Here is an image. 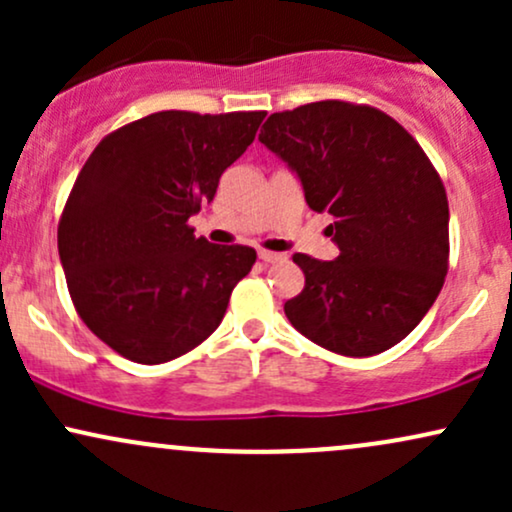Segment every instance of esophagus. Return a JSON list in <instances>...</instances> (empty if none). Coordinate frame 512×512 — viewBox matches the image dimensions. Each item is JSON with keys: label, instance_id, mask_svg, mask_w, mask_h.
<instances>
[{"label": "esophagus", "instance_id": "1", "mask_svg": "<svg viewBox=\"0 0 512 512\" xmlns=\"http://www.w3.org/2000/svg\"><path fill=\"white\" fill-rule=\"evenodd\" d=\"M257 257H260L264 264H274V262L286 260V257L281 255V252H269V250H260V252H257Z\"/></svg>", "mask_w": 512, "mask_h": 512}]
</instances>
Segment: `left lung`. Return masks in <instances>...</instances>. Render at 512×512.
Segmentation results:
<instances>
[{
  "instance_id": "8db88e82",
  "label": "left lung",
  "mask_w": 512,
  "mask_h": 512,
  "mask_svg": "<svg viewBox=\"0 0 512 512\" xmlns=\"http://www.w3.org/2000/svg\"><path fill=\"white\" fill-rule=\"evenodd\" d=\"M260 142L327 211L339 257L296 252L305 286L284 313L342 356H375L421 322L448 274V195L419 142L373 105L317 101L269 115Z\"/></svg>"
}]
</instances>
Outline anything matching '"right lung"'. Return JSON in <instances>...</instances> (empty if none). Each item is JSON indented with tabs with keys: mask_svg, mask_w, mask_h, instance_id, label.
Returning <instances> with one entry per match:
<instances>
[{
	"mask_svg": "<svg viewBox=\"0 0 512 512\" xmlns=\"http://www.w3.org/2000/svg\"><path fill=\"white\" fill-rule=\"evenodd\" d=\"M264 115L163 110L110 132L88 156L57 248L76 313L120 356L173 361L221 325L257 252L211 245L187 221L214 199Z\"/></svg>",
	"mask_w": 512,
	"mask_h": 512,
	"instance_id": "add662e5",
	"label": "right lung"
}]
</instances>
